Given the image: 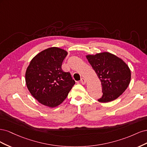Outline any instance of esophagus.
Segmentation results:
<instances>
[{"mask_svg":"<svg viewBox=\"0 0 147 147\" xmlns=\"http://www.w3.org/2000/svg\"><path fill=\"white\" fill-rule=\"evenodd\" d=\"M86 80L84 79V78H82L81 80H80V82H81V83L82 84H84L86 83Z\"/></svg>","mask_w":147,"mask_h":147,"instance_id":"1","label":"esophagus"}]
</instances>
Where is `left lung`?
<instances>
[{"mask_svg":"<svg viewBox=\"0 0 147 147\" xmlns=\"http://www.w3.org/2000/svg\"><path fill=\"white\" fill-rule=\"evenodd\" d=\"M86 57L101 82L103 94L97 100L109 102L117 99L126 90L131 81V70L127 65L107 52L88 55Z\"/></svg>","mask_w":147,"mask_h":147,"instance_id":"obj_1","label":"left lung"}]
</instances>
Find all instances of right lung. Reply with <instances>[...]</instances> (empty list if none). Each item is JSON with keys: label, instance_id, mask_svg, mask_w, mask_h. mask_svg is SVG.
Segmentation results:
<instances>
[{"label": "right lung", "instance_id": "1", "mask_svg": "<svg viewBox=\"0 0 147 147\" xmlns=\"http://www.w3.org/2000/svg\"><path fill=\"white\" fill-rule=\"evenodd\" d=\"M67 53L57 47L39 53L26 72V83L30 94L40 103L50 107L60 105L75 84L70 72L62 69Z\"/></svg>", "mask_w": 147, "mask_h": 147}]
</instances>
